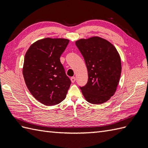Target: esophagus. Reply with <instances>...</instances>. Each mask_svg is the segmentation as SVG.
Returning <instances> with one entry per match:
<instances>
[{
    "instance_id": "esophagus-1",
    "label": "esophagus",
    "mask_w": 148,
    "mask_h": 148,
    "mask_svg": "<svg viewBox=\"0 0 148 148\" xmlns=\"http://www.w3.org/2000/svg\"><path fill=\"white\" fill-rule=\"evenodd\" d=\"M71 81L72 82L74 83V82L75 81V77H72L71 78Z\"/></svg>"
}]
</instances>
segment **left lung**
Here are the masks:
<instances>
[{
	"label": "left lung",
	"mask_w": 148,
	"mask_h": 148,
	"mask_svg": "<svg viewBox=\"0 0 148 148\" xmlns=\"http://www.w3.org/2000/svg\"><path fill=\"white\" fill-rule=\"evenodd\" d=\"M75 45L84 59L88 81L80 87L86 101L94 104L106 102L114 94L121 73L118 52L109 41L99 37L81 39Z\"/></svg>",
	"instance_id": "obj_1"
}]
</instances>
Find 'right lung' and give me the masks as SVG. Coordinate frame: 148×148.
Masks as SVG:
<instances>
[{
    "mask_svg": "<svg viewBox=\"0 0 148 148\" xmlns=\"http://www.w3.org/2000/svg\"><path fill=\"white\" fill-rule=\"evenodd\" d=\"M69 42L45 38L32 44L25 55L22 73L25 84L32 95L44 105L59 104L66 97L71 81L60 57Z\"/></svg>",
    "mask_w": 148,
    "mask_h": 148,
    "instance_id": "add662e5",
    "label": "right lung"
}]
</instances>
